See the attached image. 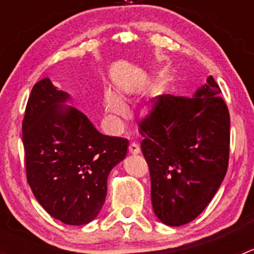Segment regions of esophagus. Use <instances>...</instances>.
Here are the masks:
<instances>
[{
    "label": "esophagus",
    "instance_id": "esophagus-1",
    "mask_svg": "<svg viewBox=\"0 0 254 254\" xmlns=\"http://www.w3.org/2000/svg\"><path fill=\"white\" fill-rule=\"evenodd\" d=\"M129 153H131V155H137V153H140V146L137 145V143L132 142L129 145Z\"/></svg>",
    "mask_w": 254,
    "mask_h": 254
}]
</instances>
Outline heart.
Returning <instances> with one entry per match:
<instances>
[{"instance_id":"1","label":"heart","mask_w":254,"mask_h":254,"mask_svg":"<svg viewBox=\"0 0 254 254\" xmlns=\"http://www.w3.org/2000/svg\"><path fill=\"white\" fill-rule=\"evenodd\" d=\"M103 104L107 114L113 122L119 123L127 115V107L123 102L122 97L117 96L114 92L106 91L103 96Z\"/></svg>"}]
</instances>
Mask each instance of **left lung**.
Segmentation results:
<instances>
[{
	"instance_id": "8db88e82",
	"label": "left lung",
	"mask_w": 254,
	"mask_h": 254,
	"mask_svg": "<svg viewBox=\"0 0 254 254\" xmlns=\"http://www.w3.org/2000/svg\"><path fill=\"white\" fill-rule=\"evenodd\" d=\"M212 76L193 97L163 94L139 124L155 215L182 226L203 212L229 165L230 115Z\"/></svg>"
}]
</instances>
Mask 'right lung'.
<instances>
[{
    "label": "right lung",
    "instance_id": "add662e5",
    "mask_svg": "<svg viewBox=\"0 0 254 254\" xmlns=\"http://www.w3.org/2000/svg\"><path fill=\"white\" fill-rule=\"evenodd\" d=\"M49 78L34 84L22 124L27 179L35 199L54 219L81 226L101 211L111 171L129 141L107 136Z\"/></svg>",
    "mask_w": 254,
    "mask_h": 254
}]
</instances>
